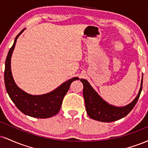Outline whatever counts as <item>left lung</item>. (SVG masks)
Segmentation results:
<instances>
[{"mask_svg":"<svg viewBox=\"0 0 148 148\" xmlns=\"http://www.w3.org/2000/svg\"><path fill=\"white\" fill-rule=\"evenodd\" d=\"M81 81L84 84L83 95L86 112L90 118L97 121L110 123L124 118L133 109L141 92L143 76L138 95L132 102L125 106H115L110 104L98 95L87 80L81 79Z\"/></svg>","mask_w":148,"mask_h":148,"instance_id":"obj_1","label":"left lung"}]
</instances>
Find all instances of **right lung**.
I'll use <instances>...</instances> for the list:
<instances>
[{
    "label": "right lung",
    "mask_w": 148,
    "mask_h": 148,
    "mask_svg": "<svg viewBox=\"0 0 148 148\" xmlns=\"http://www.w3.org/2000/svg\"><path fill=\"white\" fill-rule=\"evenodd\" d=\"M24 30H21L15 38L12 47L7 56L5 67L4 79L6 90L10 99L18 110L25 115L33 118H49L56 115L60 109L64 95L69 90L70 85L74 81L79 80V77H74L65 81L55 90L40 95H33L25 91L15 84L11 71V58L16 40Z\"/></svg>",
    "instance_id": "right-lung-1"
}]
</instances>
